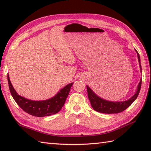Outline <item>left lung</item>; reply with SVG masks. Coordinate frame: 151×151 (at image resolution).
<instances>
[{
    "mask_svg": "<svg viewBox=\"0 0 151 151\" xmlns=\"http://www.w3.org/2000/svg\"><path fill=\"white\" fill-rule=\"evenodd\" d=\"M137 51V50H135ZM138 59H139V66L140 68V71L142 72L141 65H140V56L139 52L137 51ZM142 79H140V83L139 85L137 86V90L136 93H135L131 98H130L129 100L122 101V102H112L106 101L104 99H103L98 96L96 94L92 91L90 87L86 86L87 88V93H88V97L89 101L91 102V106L93 107L94 110L99 112L105 114H114V113H119L124 111L125 109H127L128 107L131 105V104L136 100L138 95H139V92L141 87Z\"/></svg>",
    "mask_w": 151,
    "mask_h": 151,
    "instance_id": "1",
    "label": "left lung"
}]
</instances>
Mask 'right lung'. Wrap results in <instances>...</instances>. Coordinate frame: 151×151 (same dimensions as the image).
<instances>
[{"label": "right lung", "mask_w": 151, "mask_h": 151, "mask_svg": "<svg viewBox=\"0 0 151 151\" xmlns=\"http://www.w3.org/2000/svg\"><path fill=\"white\" fill-rule=\"evenodd\" d=\"M9 86L11 95L20 108L30 115L43 117L57 113L62 109L69 93L73 83L65 86L52 98L45 101H35L20 96L14 90L8 75Z\"/></svg>", "instance_id": "obj_1"}]
</instances>
